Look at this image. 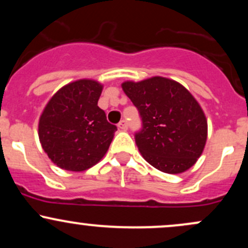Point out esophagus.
I'll return each mask as SVG.
<instances>
[{
	"instance_id": "obj_1",
	"label": "esophagus",
	"mask_w": 248,
	"mask_h": 248,
	"mask_svg": "<svg viewBox=\"0 0 248 248\" xmlns=\"http://www.w3.org/2000/svg\"><path fill=\"white\" fill-rule=\"evenodd\" d=\"M118 127H119V129H121V130H127V129H128V124H127V121H126V120L120 121V122H119Z\"/></svg>"
}]
</instances>
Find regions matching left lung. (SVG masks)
I'll return each instance as SVG.
<instances>
[{
  "label": "left lung",
  "instance_id": "1",
  "mask_svg": "<svg viewBox=\"0 0 248 248\" xmlns=\"http://www.w3.org/2000/svg\"><path fill=\"white\" fill-rule=\"evenodd\" d=\"M138 107L143 128L135 135L142 157L160 171L181 173L203 154L207 120L203 108L182 84L164 77L121 84Z\"/></svg>",
  "mask_w": 248,
  "mask_h": 248
}]
</instances>
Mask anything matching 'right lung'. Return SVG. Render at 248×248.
Masks as SVG:
<instances>
[{
  "instance_id": "obj_1",
  "label": "right lung",
  "mask_w": 248,
  "mask_h": 248,
  "mask_svg": "<svg viewBox=\"0 0 248 248\" xmlns=\"http://www.w3.org/2000/svg\"><path fill=\"white\" fill-rule=\"evenodd\" d=\"M104 85L79 79L59 88L43 109L38 136L43 150L62 170L84 171L106 155L116 127L98 106Z\"/></svg>"
}]
</instances>
